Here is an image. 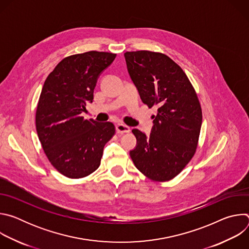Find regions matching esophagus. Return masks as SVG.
<instances>
[{
    "label": "esophagus",
    "mask_w": 249,
    "mask_h": 249,
    "mask_svg": "<svg viewBox=\"0 0 249 249\" xmlns=\"http://www.w3.org/2000/svg\"><path fill=\"white\" fill-rule=\"evenodd\" d=\"M116 131L119 134H124V133H129L130 132V128L122 123H119L116 125Z\"/></svg>",
    "instance_id": "esophagus-1"
}]
</instances>
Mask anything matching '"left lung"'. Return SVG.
<instances>
[{"label": "left lung", "mask_w": 249, "mask_h": 249, "mask_svg": "<svg viewBox=\"0 0 249 249\" xmlns=\"http://www.w3.org/2000/svg\"><path fill=\"white\" fill-rule=\"evenodd\" d=\"M129 75L140 97L152 108L150 137L138 129L130 152L135 166L153 181H168L193 158L202 125L197 93L183 70L168 56L147 50L124 53Z\"/></svg>", "instance_id": "obj_1"}]
</instances>
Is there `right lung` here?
Returning a JSON list of instances; mask_svg holds the SVG:
<instances>
[{
  "mask_svg": "<svg viewBox=\"0 0 249 249\" xmlns=\"http://www.w3.org/2000/svg\"><path fill=\"white\" fill-rule=\"evenodd\" d=\"M116 54L89 51L64 58L48 75L37 104L36 131L51 164L69 178L95 171L105 144L114 136L111 122L81 116L103 71Z\"/></svg>",
  "mask_w": 249,
  "mask_h": 249,
  "instance_id": "1",
  "label": "right lung"
}]
</instances>
